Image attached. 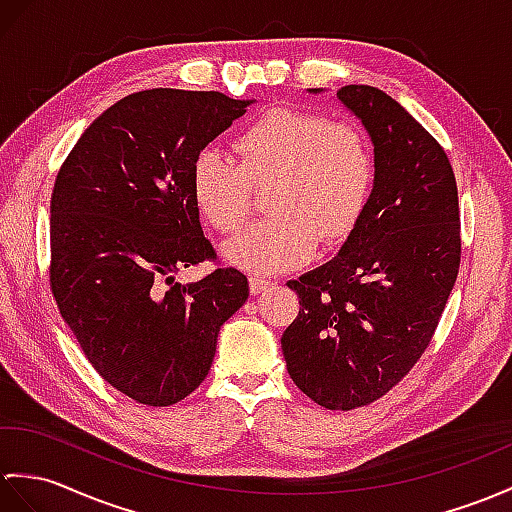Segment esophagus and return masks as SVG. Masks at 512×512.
I'll return each instance as SVG.
<instances>
[{"label":"esophagus","mask_w":512,"mask_h":512,"mask_svg":"<svg viewBox=\"0 0 512 512\" xmlns=\"http://www.w3.org/2000/svg\"><path fill=\"white\" fill-rule=\"evenodd\" d=\"M272 285H275V281H272L270 277H259V275L251 277V292H253V294L264 292V290L272 288Z\"/></svg>","instance_id":"obj_1"}]
</instances>
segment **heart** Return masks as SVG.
<instances>
[{
  "label": "heart",
  "instance_id": "heart-1",
  "mask_svg": "<svg viewBox=\"0 0 512 512\" xmlns=\"http://www.w3.org/2000/svg\"><path fill=\"white\" fill-rule=\"evenodd\" d=\"M237 163L220 148H202L192 165V192L202 216L222 233L248 216L251 183L272 181L270 218L224 244L231 264L253 272L299 266L316 251L347 240L375 185V154L364 130L329 117L275 109L235 141Z\"/></svg>",
  "mask_w": 512,
  "mask_h": 512
}]
</instances>
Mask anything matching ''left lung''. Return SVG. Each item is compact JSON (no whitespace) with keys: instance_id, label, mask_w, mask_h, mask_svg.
I'll return each instance as SVG.
<instances>
[{"instance_id":"obj_1","label":"left lung","mask_w":512,"mask_h":512,"mask_svg":"<svg viewBox=\"0 0 512 512\" xmlns=\"http://www.w3.org/2000/svg\"><path fill=\"white\" fill-rule=\"evenodd\" d=\"M338 100L373 141L375 185L340 253L288 281L301 310L281 349L307 397L353 410L430 347L458 277L460 213L445 150L397 100L368 85L342 87Z\"/></svg>"}]
</instances>
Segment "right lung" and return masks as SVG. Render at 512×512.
Instances as JSON below:
<instances>
[{
  "label": "right lung",
  "instance_id": "right-lung-1",
  "mask_svg": "<svg viewBox=\"0 0 512 512\" xmlns=\"http://www.w3.org/2000/svg\"><path fill=\"white\" fill-rule=\"evenodd\" d=\"M255 100L148 89L95 120L56 176L50 288L91 366L144 406H172L207 377L218 331L248 299V279L218 268L202 235L192 165Z\"/></svg>",
  "mask_w": 512,
  "mask_h": 512
}]
</instances>
